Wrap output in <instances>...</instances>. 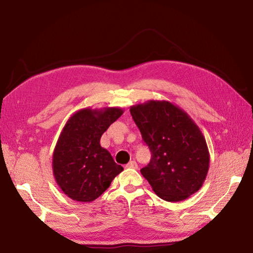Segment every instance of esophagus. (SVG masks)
Wrapping results in <instances>:
<instances>
[{"label": "esophagus", "mask_w": 253, "mask_h": 253, "mask_svg": "<svg viewBox=\"0 0 253 253\" xmlns=\"http://www.w3.org/2000/svg\"><path fill=\"white\" fill-rule=\"evenodd\" d=\"M126 168H127V169H138V164H137V162H135V161H130V162L126 165Z\"/></svg>", "instance_id": "obj_1"}]
</instances>
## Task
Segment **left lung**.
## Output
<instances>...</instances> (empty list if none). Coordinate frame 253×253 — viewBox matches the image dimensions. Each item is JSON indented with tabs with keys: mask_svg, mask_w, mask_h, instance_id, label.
<instances>
[{
	"mask_svg": "<svg viewBox=\"0 0 253 253\" xmlns=\"http://www.w3.org/2000/svg\"><path fill=\"white\" fill-rule=\"evenodd\" d=\"M130 113L152 153L140 171L153 191L165 201L178 202L200 189L210 153L192 118L170 102L158 100L132 105Z\"/></svg>",
	"mask_w": 253,
	"mask_h": 253,
	"instance_id": "left-lung-1",
	"label": "left lung"
}]
</instances>
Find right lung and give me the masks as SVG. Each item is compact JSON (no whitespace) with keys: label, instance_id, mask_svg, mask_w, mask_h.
<instances>
[{"label":"right lung","instance_id":"1","mask_svg":"<svg viewBox=\"0 0 253 253\" xmlns=\"http://www.w3.org/2000/svg\"><path fill=\"white\" fill-rule=\"evenodd\" d=\"M124 113L121 107L79 110L69 117L53 152V175L67 197L92 202L123 171L100 144L101 136Z\"/></svg>","mask_w":253,"mask_h":253}]
</instances>
